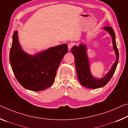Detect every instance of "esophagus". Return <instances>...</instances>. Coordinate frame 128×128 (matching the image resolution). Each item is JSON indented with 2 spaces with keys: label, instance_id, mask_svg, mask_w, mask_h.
<instances>
[{
  "label": "esophagus",
  "instance_id": "esophagus-1",
  "mask_svg": "<svg viewBox=\"0 0 128 128\" xmlns=\"http://www.w3.org/2000/svg\"><path fill=\"white\" fill-rule=\"evenodd\" d=\"M73 46H74V44H73L72 43H69L68 44V50H70V49L73 47Z\"/></svg>",
  "mask_w": 128,
  "mask_h": 128
}]
</instances>
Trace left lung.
I'll return each instance as SVG.
<instances>
[{"instance_id": "left-lung-1", "label": "left lung", "mask_w": 128, "mask_h": 128, "mask_svg": "<svg viewBox=\"0 0 128 128\" xmlns=\"http://www.w3.org/2000/svg\"><path fill=\"white\" fill-rule=\"evenodd\" d=\"M104 29L109 32L112 38L113 48L116 54L117 59L112 67L111 68L110 71L103 78L101 79L95 78L90 74L88 57L86 54V46L80 44L79 46H74L70 50V51L74 57L75 66H76L77 75L79 82L83 86L88 88L96 89L105 86L112 78L118 62L119 53L116 42L114 30L111 27H105Z\"/></svg>"}]
</instances>
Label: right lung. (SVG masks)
<instances>
[{"instance_id":"right-lung-1","label":"right lung","mask_w":128,"mask_h":128,"mask_svg":"<svg viewBox=\"0 0 128 128\" xmlns=\"http://www.w3.org/2000/svg\"><path fill=\"white\" fill-rule=\"evenodd\" d=\"M67 52L68 45L63 44L35 56L28 55L22 50L18 31H15L10 49V62L15 78L22 86L30 90L40 91L53 84L57 70Z\"/></svg>"}]
</instances>
